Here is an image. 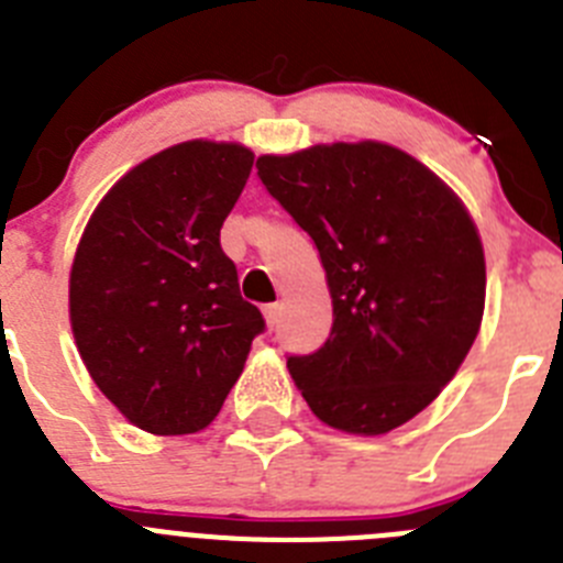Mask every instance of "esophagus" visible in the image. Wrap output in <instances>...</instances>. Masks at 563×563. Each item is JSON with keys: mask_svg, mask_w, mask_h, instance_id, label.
<instances>
[{"mask_svg": "<svg viewBox=\"0 0 563 563\" xmlns=\"http://www.w3.org/2000/svg\"><path fill=\"white\" fill-rule=\"evenodd\" d=\"M278 318H282V305H267L265 307V321H267V327H276L278 324Z\"/></svg>", "mask_w": 563, "mask_h": 563, "instance_id": "34e87169", "label": "esophagus"}]
</instances>
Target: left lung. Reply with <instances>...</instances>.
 <instances>
[{
	"label": "left lung",
	"instance_id": "left-lung-1",
	"mask_svg": "<svg viewBox=\"0 0 563 563\" xmlns=\"http://www.w3.org/2000/svg\"><path fill=\"white\" fill-rule=\"evenodd\" d=\"M258 180L316 242L332 330L287 369L318 420L386 434L456 375L482 324L485 253L445 183L386 143L256 161Z\"/></svg>",
	"mask_w": 563,
	"mask_h": 563
}]
</instances>
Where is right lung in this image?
Wrapping results in <instances>:
<instances>
[{"label": "right lung", "instance_id": "right-lung-1", "mask_svg": "<svg viewBox=\"0 0 563 563\" xmlns=\"http://www.w3.org/2000/svg\"><path fill=\"white\" fill-rule=\"evenodd\" d=\"M253 168L236 143L154 154L96 208L69 273V321L98 389L148 434L220 415L265 318L239 292L220 228Z\"/></svg>", "mask_w": 563, "mask_h": 563}]
</instances>
